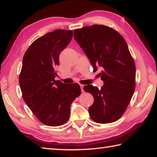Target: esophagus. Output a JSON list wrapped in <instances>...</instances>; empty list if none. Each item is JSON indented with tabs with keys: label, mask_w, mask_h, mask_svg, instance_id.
<instances>
[{
	"label": "esophagus",
	"mask_w": 157,
	"mask_h": 157,
	"mask_svg": "<svg viewBox=\"0 0 157 157\" xmlns=\"http://www.w3.org/2000/svg\"><path fill=\"white\" fill-rule=\"evenodd\" d=\"M80 87H81V90H82V93H84V89H83V88H84V85H82V84H80Z\"/></svg>",
	"instance_id": "1"
}]
</instances>
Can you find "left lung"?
<instances>
[{"instance_id":"obj_1","label":"left lung","mask_w":157,"mask_h":157,"mask_svg":"<svg viewBox=\"0 0 157 157\" xmlns=\"http://www.w3.org/2000/svg\"><path fill=\"white\" fill-rule=\"evenodd\" d=\"M74 38L86 54L93 70L102 69L100 88L87 85L84 90L94 98L88 108L99 124L116 121L123 115L135 92L136 68L126 40L113 28L94 25L74 30Z\"/></svg>"}]
</instances>
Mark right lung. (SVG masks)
<instances>
[{
	"label": "right lung",
	"mask_w": 157,
	"mask_h": 157,
	"mask_svg": "<svg viewBox=\"0 0 157 157\" xmlns=\"http://www.w3.org/2000/svg\"><path fill=\"white\" fill-rule=\"evenodd\" d=\"M73 37V31L57 29L32 42L25 52L19 75L22 98L37 119L49 126L69 120L70 106L81 94L78 84L55 80L59 54Z\"/></svg>",
	"instance_id": "obj_1"
}]
</instances>
